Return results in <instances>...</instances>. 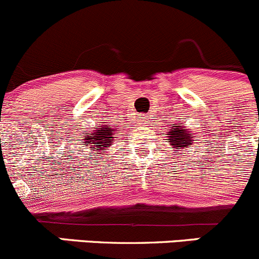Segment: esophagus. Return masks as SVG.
I'll use <instances>...</instances> for the list:
<instances>
[{
	"instance_id": "obj_1",
	"label": "esophagus",
	"mask_w": 259,
	"mask_h": 259,
	"mask_svg": "<svg viewBox=\"0 0 259 259\" xmlns=\"http://www.w3.org/2000/svg\"><path fill=\"white\" fill-rule=\"evenodd\" d=\"M139 121H140V124H145L146 117L144 116V115H139Z\"/></svg>"
}]
</instances>
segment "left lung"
<instances>
[{
    "label": "left lung",
    "instance_id": "8db88e82",
    "mask_svg": "<svg viewBox=\"0 0 259 259\" xmlns=\"http://www.w3.org/2000/svg\"><path fill=\"white\" fill-rule=\"evenodd\" d=\"M166 135H168L166 140L173 146L174 153H178L180 149L192 148L194 137H192L189 130L185 129L183 125L173 124V126L169 129V133Z\"/></svg>",
    "mask_w": 259,
    "mask_h": 259
}]
</instances>
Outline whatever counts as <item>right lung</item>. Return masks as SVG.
<instances>
[{"label": "right lung", "instance_id": "add662e5", "mask_svg": "<svg viewBox=\"0 0 259 259\" xmlns=\"http://www.w3.org/2000/svg\"><path fill=\"white\" fill-rule=\"evenodd\" d=\"M116 132H119V130L114 129V127H111L109 124H105V122L101 121L100 124L95 127V130H93L91 133L83 132L88 134V137H85V139H82L83 146H85V149H88L90 153H94V151L96 150L99 151L98 154L109 155V154H106L108 153L106 150H109V148L114 144V135L117 134ZM89 155H90V158H93L91 154H89Z\"/></svg>", "mask_w": 259, "mask_h": 259}]
</instances>
